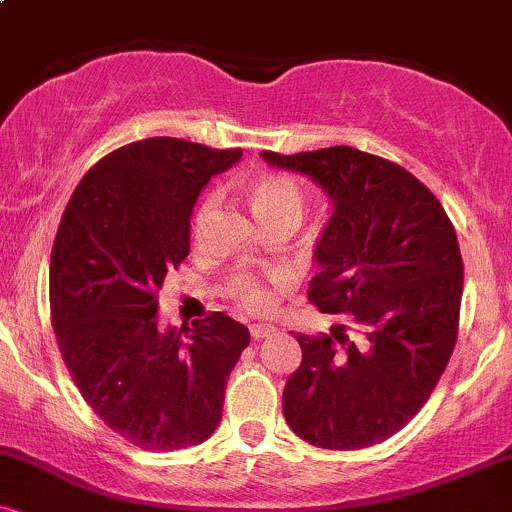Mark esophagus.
<instances>
[{
	"instance_id": "obj_1",
	"label": "esophagus",
	"mask_w": 512,
	"mask_h": 512,
	"mask_svg": "<svg viewBox=\"0 0 512 512\" xmlns=\"http://www.w3.org/2000/svg\"><path fill=\"white\" fill-rule=\"evenodd\" d=\"M269 332H274L272 325H260V322H257V325H250V337H252V339L267 337Z\"/></svg>"
}]
</instances>
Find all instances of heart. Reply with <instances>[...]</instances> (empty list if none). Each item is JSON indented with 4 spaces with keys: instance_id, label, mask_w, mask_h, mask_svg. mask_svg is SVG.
I'll use <instances>...</instances> for the list:
<instances>
[{
    "instance_id": "heart-1",
    "label": "heart",
    "mask_w": 512,
    "mask_h": 512,
    "mask_svg": "<svg viewBox=\"0 0 512 512\" xmlns=\"http://www.w3.org/2000/svg\"><path fill=\"white\" fill-rule=\"evenodd\" d=\"M245 192H248L250 207L262 226L274 221H293L296 226L301 223L305 211V195L301 185L291 175L257 173L248 180ZM216 207H219V192H209L197 204L195 214H192V240L195 243H202L204 236H207V228ZM281 284H284V276L281 274H272L264 279V276L240 269V272L228 276L226 293L240 308L257 313V310H264L272 303L274 289Z\"/></svg>"
}]
</instances>
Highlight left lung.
<instances>
[{"label": "left lung", "instance_id": "obj_1", "mask_svg": "<svg viewBox=\"0 0 512 512\" xmlns=\"http://www.w3.org/2000/svg\"><path fill=\"white\" fill-rule=\"evenodd\" d=\"M262 158L308 175L330 197L308 301L320 313L349 315L332 334L296 337L303 358L284 387L286 424L325 450L383 443L419 414L455 349V226L424 182L366 151L330 146Z\"/></svg>", "mask_w": 512, "mask_h": 512}]
</instances>
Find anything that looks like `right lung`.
I'll return each instance as SVG.
<instances>
[{
    "label": "right lung",
    "mask_w": 512,
    "mask_h": 512,
    "mask_svg": "<svg viewBox=\"0 0 512 512\" xmlns=\"http://www.w3.org/2000/svg\"><path fill=\"white\" fill-rule=\"evenodd\" d=\"M240 149L151 137L110 151L76 185L50 257V317L81 397L144 450L204 443L250 344L248 327L209 313L158 330V291L190 252V216L211 175Z\"/></svg>",
    "instance_id": "add662e5"
}]
</instances>
